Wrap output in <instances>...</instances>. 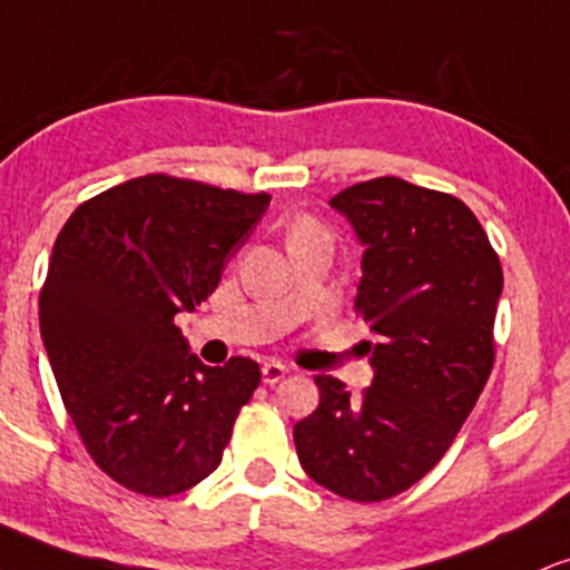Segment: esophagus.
Returning <instances> with one entry per match:
<instances>
[{"mask_svg": "<svg viewBox=\"0 0 570 570\" xmlns=\"http://www.w3.org/2000/svg\"><path fill=\"white\" fill-rule=\"evenodd\" d=\"M289 374V366L281 361H267L263 363V382L265 385H276V382L284 380V376Z\"/></svg>", "mask_w": 570, "mask_h": 570, "instance_id": "obj_1", "label": "esophagus"}]
</instances>
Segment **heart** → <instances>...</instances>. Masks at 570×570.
<instances>
[{
    "label": "heart",
    "mask_w": 570,
    "mask_h": 570,
    "mask_svg": "<svg viewBox=\"0 0 570 570\" xmlns=\"http://www.w3.org/2000/svg\"><path fill=\"white\" fill-rule=\"evenodd\" d=\"M313 228H315L313 223H299V225H297V230H313Z\"/></svg>",
    "instance_id": "b5f03b06"
}]
</instances>
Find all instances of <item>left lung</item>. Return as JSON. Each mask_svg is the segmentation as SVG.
Segmentation results:
<instances>
[{
    "label": "left lung",
    "instance_id": "8db88e82",
    "mask_svg": "<svg viewBox=\"0 0 570 570\" xmlns=\"http://www.w3.org/2000/svg\"><path fill=\"white\" fill-rule=\"evenodd\" d=\"M328 204L366 246L355 313L380 342H366L374 380L361 395L315 376L321 403L294 424V445L318 485L382 502L441 462L489 382L504 276L456 196L376 177Z\"/></svg>",
    "mask_w": 570,
    "mask_h": 570
}]
</instances>
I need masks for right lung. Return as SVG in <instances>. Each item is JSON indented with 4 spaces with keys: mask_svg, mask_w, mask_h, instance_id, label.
<instances>
[{
    "mask_svg": "<svg viewBox=\"0 0 570 570\" xmlns=\"http://www.w3.org/2000/svg\"><path fill=\"white\" fill-rule=\"evenodd\" d=\"M267 204L146 175L79 204L58 233L39 328L81 443L129 491L175 497L212 475L259 385L252 358L198 361L175 315L217 289Z\"/></svg>",
    "mask_w": 570,
    "mask_h": 570,
    "instance_id": "obj_1",
    "label": "right lung"
}]
</instances>
